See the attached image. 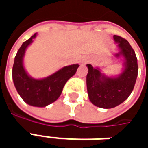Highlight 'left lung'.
<instances>
[{"mask_svg": "<svg viewBox=\"0 0 148 148\" xmlns=\"http://www.w3.org/2000/svg\"><path fill=\"white\" fill-rule=\"evenodd\" d=\"M119 51L117 58L123 57V71L117 76L109 77L101 72L100 68L87 64L86 86L90 101L102 109H112L121 105L133 90L138 75V64L136 53L126 39L113 36Z\"/></svg>", "mask_w": 148, "mask_h": 148, "instance_id": "obj_1", "label": "left lung"}]
</instances>
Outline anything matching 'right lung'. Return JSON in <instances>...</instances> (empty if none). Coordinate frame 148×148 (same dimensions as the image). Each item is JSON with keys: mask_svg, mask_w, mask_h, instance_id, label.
Returning a JSON list of instances; mask_svg holds the SVG:
<instances>
[{"mask_svg": "<svg viewBox=\"0 0 148 148\" xmlns=\"http://www.w3.org/2000/svg\"><path fill=\"white\" fill-rule=\"evenodd\" d=\"M36 36L37 33L34 34L30 39L23 42L18 50L12 67V79L17 93L24 102L35 107H46L59 97L65 84L75 74L79 65L64 66L41 79L31 77L24 69V57L26 49Z\"/></svg>", "mask_w": 148, "mask_h": 148, "instance_id": "1", "label": "right lung"}]
</instances>
